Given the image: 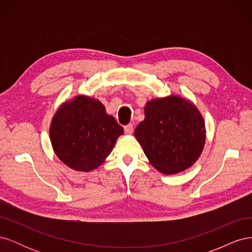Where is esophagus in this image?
I'll use <instances>...</instances> for the list:
<instances>
[{
    "label": "esophagus",
    "mask_w": 252,
    "mask_h": 252,
    "mask_svg": "<svg viewBox=\"0 0 252 252\" xmlns=\"http://www.w3.org/2000/svg\"><path fill=\"white\" fill-rule=\"evenodd\" d=\"M124 130H125V133L126 134H131L133 132V126L132 124H128L124 127Z\"/></svg>",
    "instance_id": "34e87169"
}]
</instances>
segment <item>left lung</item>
<instances>
[{
    "instance_id": "8db88e82",
    "label": "left lung",
    "mask_w": 252,
    "mask_h": 252,
    "mask_svg": "<svg viewBox=\"0 0 252 252\" xmlns=\"http://www.w3.org/2000/svg\"><path fill=\"white\" fill-rule=\"evenodd\" d=\"M144 112L134 136L150 165L166 175L190 168L206 142L205 121L196 106L186 97L170 94L147 101Z\"/></svg>"
}]
</instances>
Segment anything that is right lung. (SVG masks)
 Wrapping results in <instances>:
<instances>
[{"instance_id": "1", "label": "right lung", "mask_w": 252, "mask_h": 252, "mask_svg": "<svg viewBox=\"0 0 252 252\" xmlns=\"http://www.w3.org/2000/svg\"><path fill=\"white\" fill-rule=\"evenodd\" d=\"M123 133L124 129L106 112L101 101L84 94L61 104L49 127L56 156L69 168L81 172L100 167Z\"/></svg>"}]
</instances>
